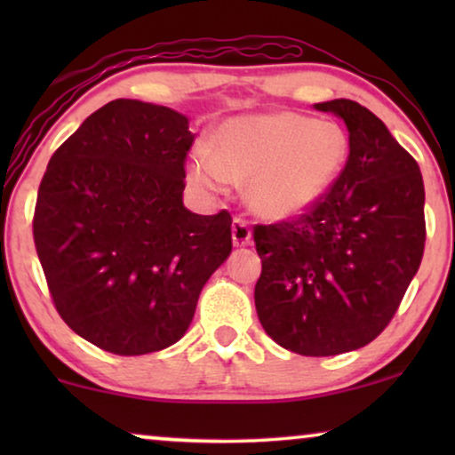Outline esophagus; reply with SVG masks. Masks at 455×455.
<instances>
[{
  "mask_svg": "<svg viewBox=\"0 0 455 455\" xmlns=\"http://www.w3.org/2000/svg\"><path fill=\"white\" fill-rule=\"evenodd\" d=\"M232 242L234 246H248L252 242V232L248 223L242 217H235L232 221Z\"/></svg>",
  "mask_w": 455,
  "mask_h": 455,
  "instance_id": "34e87169",
  "label": "esophagus"
}]
</instances>
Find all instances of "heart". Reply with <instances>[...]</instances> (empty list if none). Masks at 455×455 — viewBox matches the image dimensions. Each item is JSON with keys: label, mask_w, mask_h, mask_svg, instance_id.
I'll use <instances>...</instances> for the list:
<instances>
[{"label": "heart", "mask_w": 455, "mask_h": 455, "mask_svg": "<svg viewBox=\"0 0 455 455\" xmlns=\"http://www.w3.org/2000/svg\"><path fill=\"white\" fill-rule=\"evenodd\" d=\"M347 159L338 124L298 114L238 116L215 134V153L198 147L188 176L204 190L246 182L248 204L267 220L300 215L327 195Z\"/></svg>", "instance_id": "obj_1"}]
</instances>
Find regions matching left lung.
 Here are the masks:
<instances>
[{
	"mask_svg": "<svg viewBox=\"0 0 455 455\" xmlns=\"http://www.w3.org/2000/svg\"><path fill=\"white\" fill-rule=\"evenodd\" d=\"M315 109L344 120L350 155L307 213L254 228L263 263L254 307L285 350L335 356L371 344L394 319L425 252V184L372 111L350 99Z\"/></svg>",
	"mask_w": 455,
	"mask_h": 455,
	"instance_id": "obj_1",
	"label": "left lung"
}]
</instances>
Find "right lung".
<instances>
[{"instance_id": "add662e5", "label": "right lung", "mask_w": 455, "mask_h": 455, "mask_svg": "<svg viewBox=\"0 0 455 455\" xmlns=\"http://www.w3.org/2000/svg\"><path fill=\"white\" fill-rule=\"evenodd\" d=\"M195 134L164 105L116 99L49 159L33 235L66 325L120 356L182 338L203 285L232 252V217L184 207Z\"/></svg>"}]
</instances>
